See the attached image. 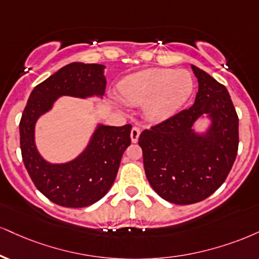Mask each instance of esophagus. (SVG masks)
<instances>
[{
  "label": "esophagus",
  "instance_id": "1",
  "mask_svg": "<svg viewBox=\"0 0 259 259\" xmlns=\"http://www.w3.org/2000/svg\"><path fill=\"white\" fill-rule=\"evenodd\" d=\"M139 136H140V129L139 127L134 126L132 129V132H130V139H132V142H138L139 140Z\"/></svg>",
  "mask_w": 259,
  "mask_h": 259
}]
</instances>
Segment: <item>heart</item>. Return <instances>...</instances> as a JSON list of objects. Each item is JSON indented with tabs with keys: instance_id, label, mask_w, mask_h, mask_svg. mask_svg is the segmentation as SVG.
Masks as SVG:
<instances>
[{
	"instance_id": "heart-1",
	"label": "heart",
	"mask_w": 259,
	"mask_h": 259,
	"mask_svg": "<svg viewBox=\"0 0 259 259\" xmlns=\"http://www.w3.org/2000/svg\"><path fill=\"white\" fill-rule=\"evenodd\" d=\"M194 82L186 70L149 68L123 79L118 87L117 105L141 106L149 120H161L171 116L191 98Z\"/></svg>"
}]
</instances>
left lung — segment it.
<instances>
[{
    "label": "left lung",
    "mask_w": 259,
    "mask_h": 259,
    "mask_svg": "<svg viewBox=\"0 0 259 259\" xmlns=\"http://www.w3.org/2000/svg\"><path fill=\"white\" fill-rule=\"evenodd\" d=\"M192 70L199 83L192 107L143 130L139 138L149 185L177 205L195 204L216 192L239 146V118L228 90L194 65ZM204 114L210 125L198 133L194 124Z\"/></svg>",
    "instance_id": "1"
}]
</instances>
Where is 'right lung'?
<instances>
[{
  "label": "right lung",
  "instance_id": "right-lung-1",
  "mask_svg": "<svg viewBox=\"0 0 259 259\" xmlns=\"http://www.w3.org/2000/svg\"><path fill=\"white\" fill-rule=\"evenodd\" d=\"M105 65L71 62L35 87L19 124L23 161L37 189L65 207H85L99 201L116 180L121 155L130 145L132 125L98 124L87 147L66 163H49L35 141L38 118L60 96L87 99L105 94Z\"/></svg>",
  "mask_w": 259,
  "mask_h": 259
}]
</instances>
